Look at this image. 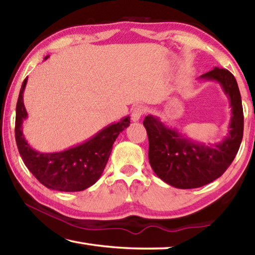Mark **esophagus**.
I'll list each match as a JSON object with an SVG mask.
<instances>
[{"label": "esophagus", "mask_w": 255, "mask_h": 255, "mask_svg": "<svg viewBox=\"0 0 255 255\" xmlns=\"http://www.w3.org/2000/svg\"><path fill=\"white\" fill-rule=\"evenodd\" d=\"M145 112H146V109H145L144 106L138 105L136 107H133L132 110H131V119H132V122H138V120L141 118V116H143Z\"/></svg>", "instance_id": "obj_1"}]
</instances>
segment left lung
<instances>
[{
	"label": "left lung",
	"mask_w": 255,
	"mask_h": 255,
	"mask_svg": "<svg viewBox=\"0 0 255 255\" xmlns=\"http://www.w3.org/2000/svg\"><path fill=\"white\" fill-rule=\"evenodd\" d=\"M200 79L217 81L230 98V133L222 143L207 145L191 140L153 116L143 122L148 136L150 166L159 179L179 189L199 188L223 175L234 161L243 138V107L234 75L225 68L215 67Z\"/></svg>",
	"instance_id": "obj_1"
}]
</instances>
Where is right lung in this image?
Masks as SVG:
<instances>
[{
	"mask_svg": "<svg viewBox=\"0 0 255 255\" xmlns=\"http://www.w3.org/2000/svg\"><path fill=\"white\" fill-rule=\"evenodd\" d=\"M27 80L25 77L21 86L15 112V141L25 166L49 189L73 192L91 187L101 176L116 138L129 126L130 118L125 117L103 128L96 136L75 147L56 153L37 152L30 147L22 133V123L28 116L22 97Z\"/></svg>",
	"mask_w": 255,
	"mask_h": 255,
	"instance_id": "add662e5",
	"label": "right lung"
}]
</instances>
